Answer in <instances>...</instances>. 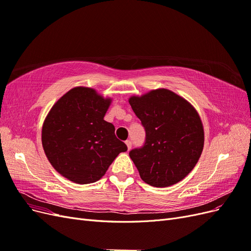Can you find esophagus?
Wrapping results in <instances>:
<instances>
[{"label": "esophagus", "mask_w": 251, "mask_h": 251, "mask_svg": "<svg viewBox=\"0 0 251 251\" xmlns=\"http://www.w3.org/2000/svg\"><path fill=\"white\" fill-rule=\"evenodd\" d=\"M126 147H127V150H131V148H132V141L131 140H126Z\"/></svg>", "instance_id": "obj_1"}]
</instances>
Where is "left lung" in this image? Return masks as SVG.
Here are the masks:
<instances>
[{
    "label": "left lung",
    "instance_id": "left-lung-1",
    "mask_svg": "<svg viewBox=\"0 0 251 251\" xmlns=\"http://www.w3.org/2000/svg\"><path fill=\"white\" fill-rule=\"evenodd\" d=\"M146 131L143 146L130 151L141 179L156 187L181 181L198 162L204 146L201 119L193 105L166 89L130 98Z\"/></svg>",
    "mask_w": 251,
    "mask_h": 251
}]
</instances>
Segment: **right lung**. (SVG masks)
I'll use <instances>...</instances> for the list:
<instances>
[{
    "label": "right lung",
    "instance_id": "obj_1",
    "mask_svg": "<svg viewBox=\"0 0 251 251\" xmlns=\"http://www.w3.org/2000/svg\"><path fill=\"white\" fill-rule=\"evenodd\" d=\"M111 100L77 87L53 105L45 120L42 143L48 160L64 177L79 184L100 180L127 147L103 119Z\"/></svg>",
    "mask_w": 251,
    "mask_h": 251
}]
</instances>
